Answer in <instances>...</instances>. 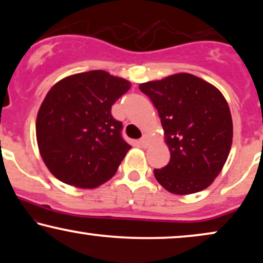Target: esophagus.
<instances>
[{
    "instance_id": "1",
    "label": "esophagus",
    "mask_w": 263,
    "mask_h": 263,
    "mask_svg": "<svg viewBox=\"0 0 263 263\" xmlns=\"http://www.w3.org/2000/svg\"><path fill=\"white\" fill-rule=\"evenodd\" d=\"M140 145H141V146H143V147L148 146V136H147L146 134H145V135H143L141 139H140Z\"/></svg>"
}]
</instances>
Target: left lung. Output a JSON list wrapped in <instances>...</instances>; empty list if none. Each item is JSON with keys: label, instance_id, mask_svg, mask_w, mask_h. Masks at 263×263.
Returning <instances> with one entry per match:
<instances>
[{"label": "left lung", "instance_id": "obj_1", "mask_svg": "<svg viewBox=\"0 0 263 263\" xmlns=\"http://www.w3.org/2000/svg\"><path fill=\"white\" fill-rule=\"evenodd\" d=\"M158 110L170 149L154 177L178 195L206 189L219 175L232 143V118L218 88L188 73L139 86Z\"/></svg>", "mask_w": 263, "mask_h": 263}]
</instances>
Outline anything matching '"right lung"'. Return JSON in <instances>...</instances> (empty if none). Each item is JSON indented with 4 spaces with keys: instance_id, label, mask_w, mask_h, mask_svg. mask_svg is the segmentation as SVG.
Returning <instances> with one entry per match:
<instances>
[{
    "instance_id": "1",
    "label": "right lung",
    "mask_w": 263,
    "mask_h": 263,
    "mask_svg": "<svg viewBox=\"0 0 263 263\" xmlns=\"http://www.w3.org/2000/svg\"><path fill=\"white\" fill-rule=\"evenodd\" d=\"M130 82L104 70L64 78L52 86L38 111L35 134L50 172L79 188H97L117 171L132 146L111 106Z\"/></svg>"
}]
</instances>
